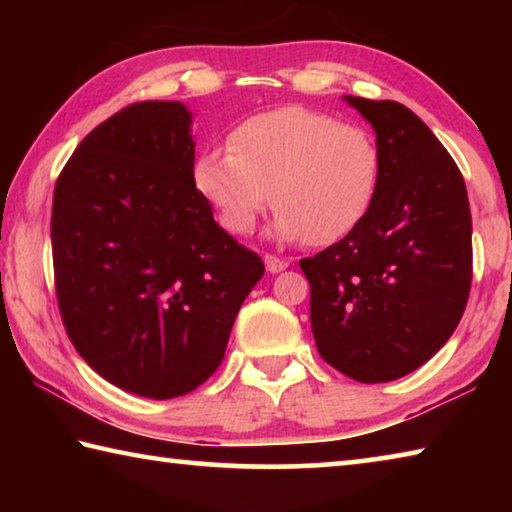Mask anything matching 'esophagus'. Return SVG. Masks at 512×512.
Instances as JSON below:
<instances>
[{
    "label": "esophagus",
    "instance_id": "1",
    "mask_svg": "<svg viewBox=\"0 0 512 512\" xmlns=\"http://www.w3.org/2000/svg\"><path fill=\"white\" fill-rule=\"evenodd\" d=\"M264 264H266V271L268 273H280V271H284V268L289 266L287 259L275 257V255H264Z\"/></svg>",
    "mask_w": 512,
    "mask_h": 512
}]
</instances>
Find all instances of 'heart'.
<instances>
[{"instance_id": "obj_1", "label": "heart", "mask_w": 512, "mask_h": 512, "mask_svg": "<svg viewBox=\"0 0 512 512\" xmlns=\"http://www.w3.org/2000/svg\"><path fill=\"white\" fill-rule=\"evenodd\" d=\"M225 146L196 155L192 187L230 235H250L273 201L277 235L329 246L352 235L375 205L384 160L361 124L282 106L241 119Z\"/></svg>"}]
</instances>
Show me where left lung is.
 Masks as SVG:
<instances>
[{"instance_id": "left-lung-1", "label": "left lung", "mask_w": 512, "mask_h": 512, "mask_svg": "<svg viewBox=\"0 0 512 512\" xmlns=\"http://www.w3.org/2000/svg\"><path fill=\"white\" fill-rule=\"evenodd\" d=\"M384 160L357 230L300 259L318 354L361 384L409 375L454 334L472 287L465 180L427 124L397 101L348 97Z\"/></svg>"}]
</instances>
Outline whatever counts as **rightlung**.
<instances>
[{"label":"right lung","instance_id":"1","mask_svg":"<svg viewBox=\"0 0 512 512\" xmlns=\"http://www.w3.org/2000/svg\"><path fill=\"white\" fill-rule=\"evenodd\" d=\"M192 115L140 101L90 131L60 171L51 253L65 332L92 370L171 400L221 366L262 257L192 187Z\"/></svg>","mask_w":512,"mask_h":512}]
</instances>
